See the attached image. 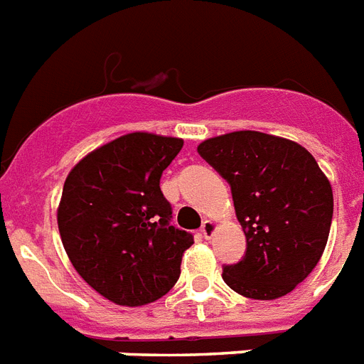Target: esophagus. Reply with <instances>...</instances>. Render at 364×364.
I'll list each match as a JSON object with an SVG mask.
<instances>
[{
    "label": "esophagus",
    "instance_id": "obj_1",
    "mask_svg": "<svg viewBox=\"0 0 364 364\" xmlns=\"http://www.w3.org/2000/svg\"><path fill=\"white\" fill-rule=\"evenodd\" d=\"M215 229H218V223H215V221H212V219H206V221L203 223V227H200V234H203L206 240H210L212 236H214Z\"/></svg>",
    "mask_w": 364,
    "mask_h": 364
}]
</instances>
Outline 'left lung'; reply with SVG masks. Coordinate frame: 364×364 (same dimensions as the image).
<instances>
[{"instance_id":"left-lung-1","label":"left lung","mask_w":364,"mask_h":364,"mask_svg":"<svg viewBox=\"0 0 364 364\" xmlns=\"http://www.w3.org/2000/svg\"><path fill=\"white\" fill-rule=\"evenodd\" d=\"M197 152L230 184L247 251L223 281L251 299H277L309 277L326 249L333 189L296 141L242 130L203 141Z\"/></svg>"}]
</instances>
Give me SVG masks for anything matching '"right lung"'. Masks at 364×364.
I'll use <instances>...</instances> for the list:
<instances>
[{"label":"right lung","instance_id":"1","mask_svg":"<svg viewBox=\"0 0 364 364\" xmlns=\"http://www.w3.org/2000/svg\"><path fill=\"white\" fill-rule=\"evenodd\" d=\"M184 145L134 132L89 152L68 173L57 225L72 266L96 292L124 307L160 299L180 277L193 236L169 223L160 178Z\"/></svg>","mask_w":364,"mask_h":364}]
</instances>
